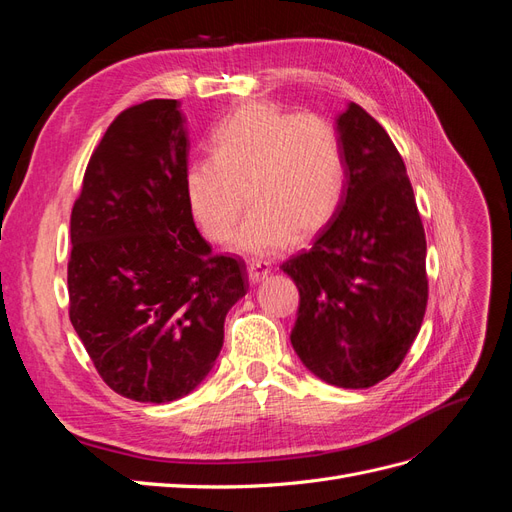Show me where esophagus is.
I'll list each match as a JSON object with an SVG mask.
<instances>
[{
  "instance_id": "esophagus-1",
  "label": "esophagus",
  "mask_w": 512,
  "mask_h": 512,
  "mask_svg": "<svg viewBox=\"0 0 512 512\" xmlns=\"http://www.w3.org/2000/svg\"><path fill=\"white\" fill-rule=\"evenodd\" d=\"M267 275H271V265H267V262H252V265L247 267V277H250V282L254 286L265 280Z\"/></svg>"
}]
</instances>
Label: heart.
<instances>
[{
    "mask_svg": "<svg viewBox=\"0 0 512 512\" xmlns=\"http://www.w3.org/2000/svg\"><path fill=\"white\" fill-rule=\"evenodd\" d=\"M211 151L185 168L183 190L196 226L213 243L232 235L245 196L252 213L235 250L252 258L280 254L297 235H316L342 205V138L318 115L250 102L215 128Z\"/></svg>",
    "mask_w": 512,
    "mask_h": 512,
    "instance_id": "heart-1",
    "label": "heart"
}]
</instances>
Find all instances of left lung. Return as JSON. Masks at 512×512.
<instances>
[{"mask_svg":"<svg viewBox=\"0 0 512 512\" xmlns=\"http://www.w3.org/2000/svg\"><path fill=\"white\" fill-rule=\"evenodd\" d=\"M335 123L346 190L312 250L282 265L299 288L290 342L320 380L369 389L393 374L421 331L427 241L389 134L354 102Z\"/></svg>","mask_w":512,"mask_h":512,"instance_id":"left-lung-1","label":"left lung"}]
</instances>
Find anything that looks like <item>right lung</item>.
<instances>
[{"instance_id":"obj_1","label":"right lung","mask_w":512,"mask_h":512,"mask_svg":"<svg viewBox=\"0 0 512 512\" xmlns=\"http://www.w3.org/2000/svg\"><path fill=\"white\" fill-rule=\"evenodd\" d=\"M177 100L123 111L96 147L70 218V322L111 389L143 404L192 393L224 344L245 269L211 256L188 209Z\"/></svg>"}]
</instances>
